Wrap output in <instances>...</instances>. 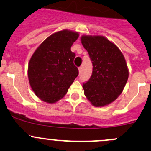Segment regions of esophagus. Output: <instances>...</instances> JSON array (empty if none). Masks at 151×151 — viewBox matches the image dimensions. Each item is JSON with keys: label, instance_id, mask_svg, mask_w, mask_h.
I'll list each match as a JSON object with an SVG mask.
<instances>
[{"label": "esophagus", "instance_id": "esophagus-1", "mask_svg": "<svg viewBox=\"0 0 151 151\" xmlns=\"http://www.w3.org/2000/svg\"><path fill=\"white\" fill-rule=\"evenodd\" d=\"M78 70H79V73H80H80L82 72V66H80V67L78 68Z\"/></svg>", "mask_w": 151, "mask_h": 151}]
</instances>
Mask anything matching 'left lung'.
<instances>
[{"label": "left lung", "mask_w": 151, "mask_h": 151, "mask_svg": "<svg viewBox=\"0 0 151 151\" xmlns=\"http://www.w3.org/2000/svg\"><path fill=\"white\" fill-rule=\"evenodd\" d=\"M81 42L93 63V74L82 88L87 99L96 107L114 102L123 91L129 69L123 53L107 38L82 35Z\"/></svg>", "instance_id": "left-lung-1"}]
</instances>
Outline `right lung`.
<instances>
[{
  "label": "right lung",
  "mask_w": 151,
  "mask_h": 151,
  "mask_svg": "<svg viewBox=\"0 0 151 151\" xmlns=\"http://www.w3.org/2000/svg\"><path fill=\"white\" fill-rule=\"evenodd\" d=\"M79 32L69 29L47 37L34 52L28 63V79L32 90L41 101L55 104L67 93L78 76L74 66L75 53L71 47Z\"/></svg>",
  "instance_id": "1"
}]
</instances>
